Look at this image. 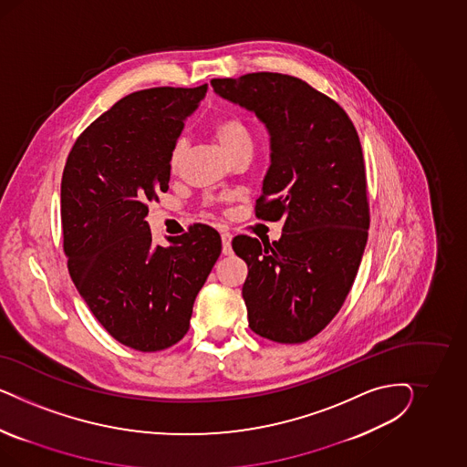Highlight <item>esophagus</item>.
Here are the masks:
<instances>
[{"label": "esophagus", "instance_id": "1", "mask_svg": "<svg viewBox=\"0 0 467 467\" xmlns=\"http://www.w3.org/2000/svg\"><path fill=\"white\" fill-rule=\"evenodd\" d=\"M221 238H223V254H233V246H231V240H233V236H231L229 233H223V234H221Z\"/></svg>", "mask_w": 467, "mask_h": 467}]
</instances>
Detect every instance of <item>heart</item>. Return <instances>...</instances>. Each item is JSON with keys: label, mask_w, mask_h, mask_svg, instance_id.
Segmentation results:
<instances>
[{"label": "heart", "mask_w": 467, "mask_h": 467, "mask_svg": "<svg viewBox=\"0 0 467 467\" xmlns=\"http://www.w3.org/2000/svg\"><path fill=\"white\" fill-rule=\"evenodd\" d=\"M213 139L221 145L231 161L240 156H252L254 149V130L244 121L241 116L236 114H224L217 118L211 127ZM184 152V140L180 139L174 143L171 150L170 166L174 171L178 168Z\"/></svg>", "instance_id": "obj_1"}]
</instances>
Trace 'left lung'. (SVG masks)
Returning <instances> with one entry per match:
<instances>
[{
  "label": "left lung",
  "mask_w": 467,
  "mask_h": 467,
  "mask_svg": "<svg viewBox=\"0 0 467 467\" xmlns=\"http://www.w3.org/2000/svg\"><path fill=\"white\" fill-rule=\"evenodd\" d=\"M211 85L254 111L270 133V168L254 215L283 219V236L233 240L248 265V324L274 342H306L339 313L367 246V172L358 131L336 100L291 75L258 71Z\"/></svg>",
  "instance_id": "1"
}]
</instances>
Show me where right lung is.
Instances as JSON below:
<instances>
[{
  "label": "right lung",
  "instance_id": "right-lung-1",
  "mask_svg": "<svg viewBox=\"0 0 467 467\" xmlns=\"http://www.w3.org/2000/svg\"><path fill=\"white\" fill-rule=\"evenodd\" d=\"M207 84L154 87L118 100L71 147L61 178L71 281L114 339L141 353L183 339L198 291L221 254L213 227L152 243L149 202L168 192L171 150Z\"/></svg>",
  "mask_w": 467,
  "mask_h": 467
}]
</instances>
